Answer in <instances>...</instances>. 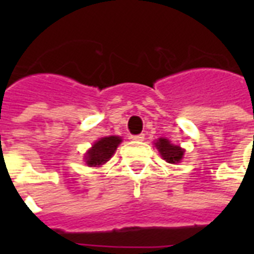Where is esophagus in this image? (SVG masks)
<instances>
[{
    "instance_id": "34e87169",
    "label": "esophagus",
    "mask_w": 254,
    "mask_h": 254,
    "mask_svg": "<svg viewBox=\"0 0 254 254\" xmlns=\"http://www.w3.org/2000/svg\"><path fill=\"white\" fill-rule=\"evenodd\" d=\"M130 138L133 139V141H143V138H145V134H142V133H141V134L131 135Z\"/></svg>"
}]
</instances>
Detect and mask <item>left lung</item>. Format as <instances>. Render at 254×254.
<instances>
[{"label":"left lung","instance_id":"left-lung-1","mask_svg":"<svg viewBox=\"0 0 254 254\" xmlns=\"http://www.w3.org/2000/svg\"><path fill=\"white\" fill-rule=\"evenodd\" d=\"M154 145L158 149L161 157L166 162L175 165V163L181 162L182 158H183L185 150L181 146H177V145L171 143V141H169L167 138H158Z\"/></svg>","mask_w":254,"mask_h":254}]
</instances>
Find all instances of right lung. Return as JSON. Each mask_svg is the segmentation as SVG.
<instances>
[{
  "label": "right lung",
  "mask_w": 254,
  "mask_h": 254,
  "mask_svg": "<svg viewBox=\"0 0 254 254\" xmlns=\"http://www.w3.org/2000/svg\"><path fill=\"white\" fill-rule=\"evenodd\" d=\"M121 141L123 139L117 135H109V137H104L96 141L84 155L85 163L89 167L101 166L104 163H107L112 158V155L115 154L116 149L121 143Z\"/></svg>",
  "instance_id": "add662e5"
}]
</instances>
